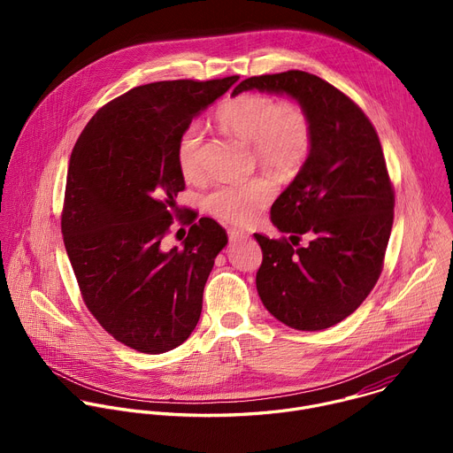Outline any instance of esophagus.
I'll return each instance as SVG.
<instances>
[{
  "mask_svg": "<svg viewBox=\"0 0 453 453\" xmlns=\"http://www.w3.org/2000/svg\"><path fill=\"white\" fill-rule=\"evenodd\" d=\"M227 234H229V240H231V242L243 240V238H247V236H249L245 231H240V229H229V231H227Z\"/></svg>",
  "mask_w": 453,
  "mask_h": 453,
  "instance_id": "esophagus-1",
  "label": "esophagus"
}]
</instances>
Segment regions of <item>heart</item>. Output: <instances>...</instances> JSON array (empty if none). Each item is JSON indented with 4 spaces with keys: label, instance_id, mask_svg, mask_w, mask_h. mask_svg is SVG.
I'll list each match as a JSON object with an SVG mask.
<instances>
[{
    "label": "heart",
    "instance_id": "heart-1",
    "mask_svg": "<svg viewBox=\"0 0 453 453\" xmlns=\"http://www.w3.org/2000/svg\"><path fill=\"white\" fill-rule=\"evenodd\" d=\"M217 121L250 143L256 161L278 175L296 173L313 145L308 111L296 100H278L264 93H242L219 105ZM175 161L186 180L204 177L203 131L188 123L175 142ZM274 184L267 177L217 186L206 197V210L231 226H249L269 206Z\"/></svg>",
    "mask_w": 453,
    "mask_h": 453
}]
</instances>
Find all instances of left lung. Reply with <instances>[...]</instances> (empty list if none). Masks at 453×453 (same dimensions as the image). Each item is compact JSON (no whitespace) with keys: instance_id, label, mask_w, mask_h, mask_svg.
I'll list each match as a JSON object with an SVG mask.
<instances>
[{"instance_id":"1","label":"left lung","mask_w":453,"mask_h":453,"mask_svg":"<svg viewBox=\"0 0 453 453\" xmlns=\"http://www.w3.org/2000/svg\"><path fill=\"white\" fill-rule=\"evenodd\" d=\"M247 89L287 93L310 114L313 145L271 208L290 238L256 233L264 260L256 288L283 325L317 332L351 315L374 288L395 219V186L365 112L317 75L290 70L242 81ZM303 234L306 248H296Z\"/></svg>"}]
</instances>
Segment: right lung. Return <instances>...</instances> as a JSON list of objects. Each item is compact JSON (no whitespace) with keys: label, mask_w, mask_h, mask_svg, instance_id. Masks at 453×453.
<instances>
[{"label":"right lung","mask_w":453,"mask_h":453,"mask_svg":"<svg viewBox=\"0 0 453 453\" xmlns=\"http://www.w3.org/2000/svg\"><path fill=\"white\" fill-rule=\"evenodd\" d=\"M236 81L138 86L100 107L73 147L60 215L64 245L88 310L136 351H170L199 322L204 285L227 234L188 210L182 247L165 250L184 189L175 142Z\"/></svg>","instance_id":"obj_1"}]
</instances>
